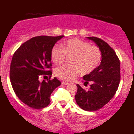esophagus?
Instances as JSON below:
<instances>
[{
    "instance_id": "obj_1",
    "label": "esophagus",
    "mask_w": 134,
    "mask_h": 134,
    "mask_svg": "<svg viewBox=\"0 0 134 134\" xmlns=\"http://www.w3.org/2000/svg\"><path fill=\"white\" fill-rule=\"evenodd\" d=\"M62 84L63 85H68L69 83L67 82H62Z\"/></svg>"
}]
</instances>
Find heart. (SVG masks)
<instances>
[{
    "label": "heart",
    "mask_w": 134,
    "mask_h": 134,
    "mask_svg": "<svg viewBox=\"0 0 134 134\" xmlns=\"http://www.w3.org/2000/svg\"><path fill=\"white\" fill-rule=\"evenodd\" d=\"M67 55L72 56L70 65H64L55 70V75L65 81H72L80 72L87 74L95 70L100 63L102 54L100 49L79 39L65 41L62 46H54L51 51L54 62L60 65L65 61Z\"/></svg>",
    "instance_id": "obj_1"
}]
</instances>
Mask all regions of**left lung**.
I'll use <instances>...</instances> for the list:
<instances>
[{
	"label": "left lung",
	"mask_w": 134,
	"mask_h": 134,
	"mask_svg": "<svg viewBox=\"0 0 134 134\" xmlns=\"http://www.w3.org/2000/svg\"><path fill=\"white\" fill-rule=\"evenodd\" d=\"M100 49L102 57L95 70L83 76L84 85L91 83L86 91L77 84L75 98L77 104L87 111H95L106 104L114 96L119 86L120 61L116 52L107 43L96 37H87Z\"/></svg>",
	"instance_id": "left-lung-1"
}]
</instances>
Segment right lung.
Segmentation results:
<instances>
[{"mask_svg": "<svg viewBox=\"0 0 134 134\" xmlns=\"http://www.w3.org/2000/svg\"><path fill=\"white\" fill-rule=\"evenodd\" d=\"M64 36L34 37L16 51L12 59L10 79L16 95L23 103L34 109H41L50 103V96L61 83L56 78L50 80L51 51ZM49 76L46 82L41 76Z\"/></svg>", "mask_w": 134, "mask_h": 134, "instance_id": "obj_1", "label": "right lung"}]
</instances>
